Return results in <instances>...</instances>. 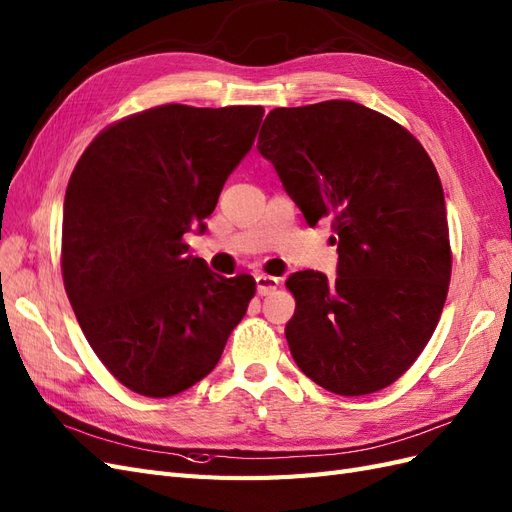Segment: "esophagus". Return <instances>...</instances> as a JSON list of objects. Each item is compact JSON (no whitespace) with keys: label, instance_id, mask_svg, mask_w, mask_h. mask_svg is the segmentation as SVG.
<instances>
[{"label":"esophagus","instance_id":"34e87169","mask_svg":"<svg viewBox=\"0 0 512 512\" xmlns=\"http://www.w3.org/2000/svg\"><path fill=\"white\" fill-rule=\"evenodd\" d=\"M255 281H257V294L259 296H268L270 291L279 287V279H276V276H270V274H259Z\"/></svg>","mask_w":512,"mask_h":512}]
</instances>
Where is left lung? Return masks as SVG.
<instances>
[{
  "label": "left lung",
  "mask_w": 512,
  "mask_h": 512,
  "mask_svg": "<svg viewBox=\"0 0 512 512\" xmlns=\"http://www.w3.org/2000/svg\"><path fill=\"white\" fill-rule=\"evenodd\" d=\"M257 150L306 223L330 218L337 281L302 270L285 287L296 313L285 337L300 371L341 397L390 386L440 321L452 253L440 175L420 141L352 100L279 107Z\"/></svg>",
  "instance_id": "8db88e82"
}]
</instances>
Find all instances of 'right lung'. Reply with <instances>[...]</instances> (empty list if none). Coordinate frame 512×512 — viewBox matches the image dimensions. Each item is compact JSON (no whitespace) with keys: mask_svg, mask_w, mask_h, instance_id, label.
Listing matches in <instances>:
<instances>
[{"mask_svg":"<svg viewBox=\"0 0 512 512\" xmlns=\"http://www.w3.org/2000/svg\"><path fill=\"white\" fill-rule=\"evenodd\" d=\"M264 107L160 105L113 122L70 175L62 276L94 354L122 386L165 399L206 377L255 296L182 240L214 212Z\"/></svg>","mask_w":512,"mask_h":512,"instance_id":"1","label":"right lung"}]
</instances>
